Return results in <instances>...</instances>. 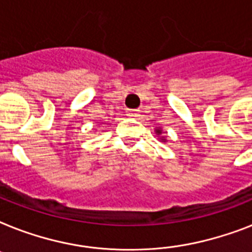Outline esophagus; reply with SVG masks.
<instances>
[{"mask_svg": "<svg viewBox=\"0 0 252 252\" xmlns=\"http://www.w3.org/2000/svg\"><path fill=\"white\" fill-rule=\"evenodd\" d=\"M126 116L132 118V119H136L137 116H140V112H138V110H128L126 111Z\"/></svg>", "mask_w": 252, "mask_h": 252, "instance_id": "esophagus-1", "label": "esophagus"}]
</instances>
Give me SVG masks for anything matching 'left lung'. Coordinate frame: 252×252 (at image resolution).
Returning <instances> with one entry per match:
<instances>
[{
	"label": "left lung",
	"instance_id": "obj_1",
	"mask_svg": "<svg viewBox=\"0 0 252 252\" xmlns=\"http://www.w3.org/2000/svg\"><path fill=\"white\" fill-rule=\"evenodd\" d=\"M155 134H157V137L160 138L161 142H167V136H163V129H161L160 126H157V128H155Z\"/></svg>",
	"mask_w": 252,
	"mask_h": 252
}]
</instances>
